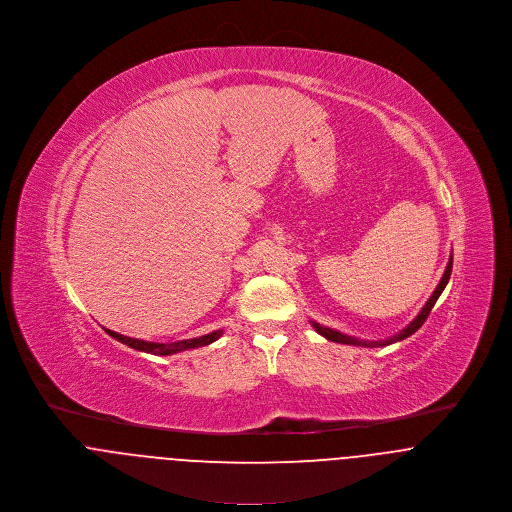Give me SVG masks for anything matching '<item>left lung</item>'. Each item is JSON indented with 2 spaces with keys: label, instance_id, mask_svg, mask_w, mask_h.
Here are the masks:
<instances>
[{
  "label": "left lung",
  "instance_id": "obj_1",
  "mask_svg": "<svg viewBox=\"0 0 512 512\" xmlns=\"http://www.w3.org/2000/svg\"><path fill=\"white\" fill-rule=\"evenodd\" d=\"M451 267H453V255L449 257L447 269H445V273H443V277H441L439 285L435 287L433 295H431V297H429V301L425 303V307L419 310V314L409 322L408 326H406L404 330H400L396 336H390V338H386V340H378V342H374V340H360V338H354V336L342 334V332H338V330H332V328H328V326H322V324H318V322H314V320H310V322H312V326H314V330H316L318 334H322L324 338H328V340H332V342H338V344H352V346H364V348H378V346H388V344L400 342V340H404V338L411 336L415 330H419V328H421V324L427 320V316H429L431 308H433V305L437 303V299H439V295L443 293L445 285L449 283Z\"/></svg>",
  "mask_w": 512,
  "mask_h": 512
}]
</instances>
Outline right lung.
Instances as JSON below:
<instances>
[{
  "mask_svg": "<svg viewBox=\"0 0 512 512\" xmlns=\"http://www.w3.org/2000/svg\"><path fill=\"white\" fill-rule=\"evenodd\" d=\"M114 340L134 348V350H140V352H148V354H156V356H170V354H176V352H184V350H190V348H200V346H207L211 342H215L223 330H213L209 334H204L200 338H190V340H178V342H168V344H162V342H146V340H138V338H130V336H122L118 332H112V330H106Z\"/></svg>",
  "mask_w": 512,
  "mask_h": 512,
  "instance_id": "right-lung-1",
  "label": "right lung"
}]
</instances>
